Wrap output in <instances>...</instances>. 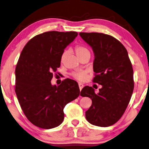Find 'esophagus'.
<instances>
[{
    "label": "esophagus",
    "instance_id": "esophagus-1",
    "mask_svg": "<svg viewBox=\"0 0 149 149\" xmlns=\"http://www.w3.org/2000/svg\"><path fill=\"white\" fill-rule=\"evenodd\" d=\"M83 86H84V85L82 83H79V87L80 91H81V89L83 88Z\"/></svg>",
    "mask_w": 149,
    "mask_h": 149
}]
</instances>
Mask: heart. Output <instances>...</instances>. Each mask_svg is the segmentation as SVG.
I'll return each instance as SVG.
<instances>
[{"instance_id": "1", "label": "heart", "mask_w": 149, "mask_h": 149, "mask_svg": "<svg viewBox=\"0 0 149 149\" xmlns=\"http://www.w3.org/2000/svg\"><path fill=\"white\" fill-rule=\"evenodd\" d=\"M75 53H76V55L79 56V57L86 53H90V51H88V49H86V47L80 45H77L76 46H75ZM67 55H68V51L66 50L63 51V53H62L61 56V62H63V61L64 60V58H66ZM72 76L74 77L75 79H77L78 81H84L86 79L85 72L83 71H78V72L72 73Z\"/></svg>"}]
</instances>
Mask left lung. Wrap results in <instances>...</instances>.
Returning <instances> with one entry per match:
<instances>
[{"instance_id": "1", "label": "left lung", "mask_w": 149, "mask_h": 149, "mask_svg": "<svg viewBox=\"0 0 149 149\" xmlns=\"http://www.w3.org/2000/svg\"><path fill=\"white\" fill-rule=\"evenodd\" d=\"M79 35L94 53L93 81L102 85L98 94L88 86L81 91V96L92 100L86 118L95 126H111L122 117L130 101L134 88L132 63L126 49L112 36L98 32Z\"/></svg>"}]
</instances>
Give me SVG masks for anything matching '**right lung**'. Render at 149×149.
I'll return each instance as SVG.
<instances>
[{
  "instance_id": "right-lung-1",
  "label": "right lung",
  "mask_w": 149,
  "mask_h": 149,
  "mask_svg": "<svg viewBox=\"0 0 149 149\" xmlns=\"http://www.w3.org/2000/svg\"><path fill=\"white\" fill-rule=\"evenodd\" d=\"M77 32L49 31L38 34L23 47L15 67V91L21 109L34 126L55 128L63 123L64 108L79 96L76 81L66 79L52 86L64 49Z\"/></svg>"
}]
</instances>
